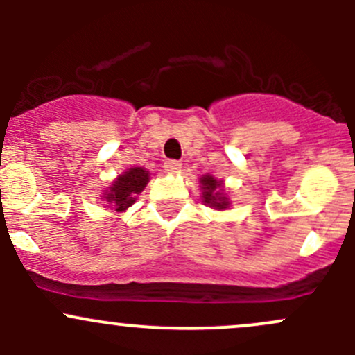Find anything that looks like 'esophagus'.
<instances>
[{
    "label": "esophagus",
    "mask_w": 355,
    "mask_h": 355,
    "mask_svg": "<svg viewBox=\"0 0 355 355\" xmlns=\"http://www.w3.org/2000/svg\"><path fill=\"white\" fill-rule=\"evenodd\" d=\"M182 168V163L177 159H168L166 163H164V170L170 171V173H177V171H180Z\"/></svg>",
    "instance_id": "obj_1"
}]
</instances>
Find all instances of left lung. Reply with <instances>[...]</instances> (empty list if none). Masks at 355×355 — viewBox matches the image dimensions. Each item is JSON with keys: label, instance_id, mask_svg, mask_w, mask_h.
Returning <instances> with one entry per match:
<instances>
[{"label": "left lung", "instance_id": "8db88e82", "mask_svg": "<svg viewBox=\"0 0 355 355\" xmlns=\"http://www.w3.org/2000/svg\"><path fill=\"white\" fill-rule=\"evenodd\" d=\"M200 185H202V198L206 206L220 211L230 206V199L225 194L223 180H216L211 175H204V177H200Z\"/></svg>", "mask_w": 355, "mask_h": 355}]
</instances>
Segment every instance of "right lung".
I'll return each instance as SVG.
<instances>
[{
  "mask_svg": "<svg viewBox=\"0 0 355 355\" xmlns=\"http://www.w3.org/2000/svg\"><path fill=\"white\" fill-rule=\"evenodd\" d=\"M149 182V171L141 166H134L130 170L118 175L116 180L105 191L106 202L116 213H123L127 207L135 202V196L141 194Z\"/></svg>",
  "mask_w": 355,
  "mask_h": 355,
  "instance_id": "add662e5",
  "label": "right lung"
}]
</instances>
